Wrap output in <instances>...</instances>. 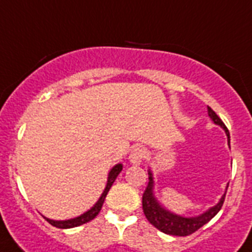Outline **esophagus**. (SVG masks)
<instances>
[{
    "label": "esophagus",
    "mask_w": 252,
    "mask_h": 252,
    "mask_svg": "<svg viewBox=\"0 0 252 252\" xmlns=\"http://www.w3.org/2000/svg\"><path fill=\"white\" fill-rule=\"evenodd\" d=\"M144 158H145V149L141 146L132 149L129 154V162L132 165H140L144 161Z\"/></svg>",
    "instance_id": "34e87169"
}]
</instances>
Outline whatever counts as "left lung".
Wrapping results in <instances>:
<instances>
[{
	"mask_svg": "<svg viewBox=\"0 0 252 252\" xmlns=\"http://www.w3.org/2000/svg\"><path fill=\"white\" fill-rule=\"evenodd\" d=\"M208 115L209 118L213 120L215 124L220 126L225 130V133L229 140V146H230V134H229V129L226 126L223 124V122L217 116L215 111L212 110L211 107H208ZM149 183L146 186V189L142 195V209H144V215L148 219L153 226H156L158 230H161L162 233L170 235H179V237H186L192 233H195L196 230H199L200 227L204 226L205 223L209 222L213 217L220 212V209L222 208V204L225 201V195L223 193L222 197L220 199V201L216 204L215 207L209 208L207 212H204L203 215L196 216V217H183V216L175 215L172 212L167 211L166 208H163L159 204L156 196H154V179L153 174L149 170ZM227 189V187H226Z\"/></svg>",
	"mask_w": 252,
	"mask_h": 252,
	"instance_id": "obj_1",
	"label": "left lung"
}]
</instances>
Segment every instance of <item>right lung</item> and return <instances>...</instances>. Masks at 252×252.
<instances>
[{
  "mask_svg": "<svg viewBox=\"0 0 252 252\" xmlns=\"http://www.w3.org/2000/svg\"><path fill=\"white\" fill-rule=\"evenodd\" d=\"M122 170H123L122 163H118V165H115L114 167L111 168V171L108 172V178H107V184H106V188H104V191H103V193L100 195L98 201L94 204V207L90 208L87 212H85L84 215L78 216V217H76V219L64 220V221H55V220H49L47 219V217H44V219L47 220L51 225L59 227V229H70V227L80 226V225H84V223L89 222V221H91V220H94L95 217L98 216L99 212H100V209H102V205L103 203H104V199H106L107 193H108L111 186L114 184L115 179L118 178V175L120 174Z\"/></svg>",
  "mask_w": 252,
  "mask_h": 252,
  "instance_id": "right-lung-1",
  "label": "right lung"
}]
</instances>
